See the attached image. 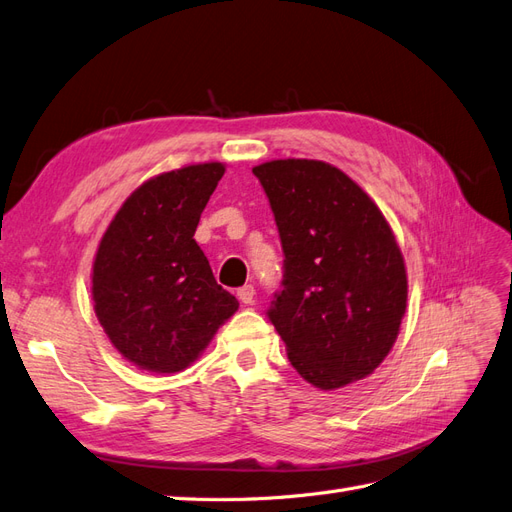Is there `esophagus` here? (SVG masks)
Listing matches in <instances>:
<instances>
[{
    "instance_id": "obj_1",
    "label": "esophagus",
    "mask_w": 512,
    "mask_h": 512,
    "mask_svg": "<svg viewBox=\"0 0 512 512\" xmlns=\"http://www.w3.org/2000/svg\"><path fill=\"white\" fill-rule=\"evenodd\" d=\"M238 300L242 302V304H253L255 302V287L253 285H244V287H240L238 289Z\"/></svg>"
}]
</instances>
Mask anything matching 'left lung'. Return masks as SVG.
I'll use <instances>...</instances> for the list:
<instances>
[{
	"instance_id": "8db88e82",
	"label": "left lung",
	"mask_w": 512,
	"mask_h": 512,
	"mask_svg": "<svg viewBox=\"0 0 512 512\" xmlns=\"http://www.w3.org/2000/svg\"><path fill=\"white\" fill-rule=\"evenodd\" d=\"M283 244V289L268 317L306 382L337 390L371 375L407 306L401 248L375 201L324 160L253 167Z\"/></svg>"
}]
</instances>
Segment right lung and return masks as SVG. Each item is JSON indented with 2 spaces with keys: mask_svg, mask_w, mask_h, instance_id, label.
Masks as SVG:
<instances>
[{
  "mask_svg": "<svg viewBox=\"0 0 512 512\" xmlns=\"http://www.w3.org/2000/svg\"><path fill=\"white\" fill-rule=\"evenodd\" d=\"M223 173V163H199L154 175L130 193L98 244L96 317L113 347L143 371L191 367L238 311L193 238Z\"/></svg>",
  "mask_w": 512,
  "mask_h": 512,
  "instance_id": "obj_1",
  "label": "right lung"
}]
</instances>
